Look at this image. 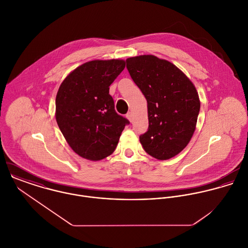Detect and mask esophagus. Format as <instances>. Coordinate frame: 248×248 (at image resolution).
Here are the masks:
<instances>
[{"label":"esophagus","mask_w":248,"mask_h":248,"mask_svg":"<svg viewBox=\"0 0 248 248\" xmlns=\"http://www.w3.org/2000/svg\"><path fill=\"white\" fill-rule=\"evenodd\" d=\"M126 116H127V118L129 119V121L132 122V120H133V113H132V112H128Z\"/></svg>","instance_id":"esophagus-1"}]
</instances>
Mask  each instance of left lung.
<instances>
[{
	"label": "left lung",
	"mask_w": 248,
	"mask_h": 248,
	"mask_svg": "<svg viewBox=\"0 0 248 248\" xmlns=\"http://www.w3.org/2000/svg\"><path fill=\"white\" fill-rule=\"evenodd\" d=\"M129 73L147 100L149 129L140 137L145 152L166 160L191 140L201 101L193 82L173 63L155 55L126 60Z\"/></svg>",
	"instance_id": "8db88e82"
}]
</instances>
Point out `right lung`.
<instances>
[{"mask_svg": "<svg viewBox=\"0 0 248 248\" xmlns=\"http://www.w3.org/2000/svg\"><path fill=\"white\" fill-rule=\"evenodd\" d=\"M125 60H93L63 80L56 94L55 118L66 141L83 158L97 161L110 155L129 121L117 114L109 86Z\"/></svg>", "mask_w": 248, "mask_h": 248, "instance_id": "add662e5", "label": "right lung"}]
</instances>
